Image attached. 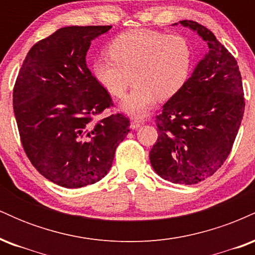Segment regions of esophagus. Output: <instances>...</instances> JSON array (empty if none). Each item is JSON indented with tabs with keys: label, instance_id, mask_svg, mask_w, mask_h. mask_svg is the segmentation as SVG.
I'll return each instance as SVG.
<instances>
[{
	"label": "esophagus",
	"instance_id": "esophagus-1",
	"mask_svg": "<svg viewBox=\"0 0 255 255\" xmlns=\"http://www.w3.org/2000/svg\"><path fill=\"white\" fill-rule=\"evenodd\" d=\"M141 125H144V120L137 118V116H131L130 127L133 128V129H136V128H139Z\"/></svg>",
	"mask_w": 255,
	"mask_h": 255
}]
</instances>
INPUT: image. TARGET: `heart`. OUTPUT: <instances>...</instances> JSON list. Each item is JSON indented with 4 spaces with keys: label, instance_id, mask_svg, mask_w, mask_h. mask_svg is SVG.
<instances>
[{
    "label": "heart",
    "instance_id": "obj_1",
    "mask_svg": "<svg viewBox=\"0 0 255 255\" xmlns=\"http://www.w3.org/2000/svg\"><path fill=\"white\" fill-rule=\"evenodd\" d=\"M109 54L111 58L93 62V77L115 98L124 97L134 78L135 89L121 103L129 114H144L157 98L174 97L186 85L193 67L191 43L177 33L125 32L111 42Z\"/></svg>",
    "mask_w": 255,
    "mask_h": 255
}]
</instances>
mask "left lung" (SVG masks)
<instances>
[{
	"label": "left lung",
	"mask_w": 255,
	"mask_h": 255,
	"mask_svg": "<svg viewBox=\"0 0 255 255\" xmlns=\"http://www.w3.org/2000/svg\"><path fill=\"white\" fill-rule=\"evenodd\" d=\"M180 24L197 31L210 50L156 116L158 139L150 162L164 180L195 184L212 176L229 156L244 118L245 97L235 57L205 26L192 20Z\"/></svg>",
	"instance_id": "1"
}]
</instances>
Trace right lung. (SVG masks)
Instances as JSON below:
<instances>
[{
	"instance_id": "right-lung-1",
	"label": "right lung",
	"mask_w": 255,
	"mask_h": 255,
	"mask_svg": "<svg viewBox=\"0 0 255 255\" xmlns=\"http://www.w3.org/2000/svg\"><path fill=\"white\" fill-rule=\"evenodd\" d=\"M111 26H67L34 44L13 90L22 147L44 177L64 188L102 180L129 131L124 114L96 121L114 105L86 66L91 40Z\"/></svg>"
}]
</instances>
